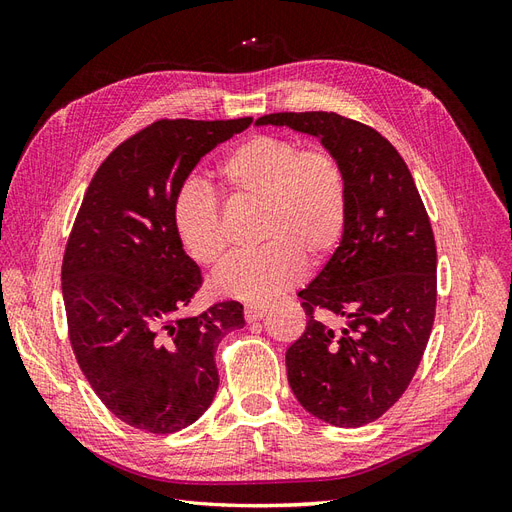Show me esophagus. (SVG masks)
Here are the masks:
<instances>
[{
    "label": "esophagus",
    "instance_id": "1",
    "mask_svg": "<svg viewBox=\"0 0 512 512\" xmlns=\"http://www.w3.org/2000/svg\"><path fill=\"white\" fill-rule=\"evenodd\" d=\"M267 312H269V305L267 303H247L245 309H243L247 322H256V320H260L262 316H265Z\"/></svg>",
    "mask_w": 512,
    "mask_h": 512
}]
</instances>
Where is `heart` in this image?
Here are the masks:
<instances>
[{
    "mask_svg": "<svg viewBox=\"0 0 512 512\" xmlns=\"http://www.w3.org/2000/svg\"><path fill=\"white\" fill-rule=\"evenodd\" d=\"M220 177L232 192L265 207L258 235L265 245L230 260L213 277L220 297L269 301L297 282L303 267L314 269L337 250L346 230L348 183L329 151H301L286 138L252 136L224 158ZM170 215L181 250L200 267H220L228 243L207 185L183 181Z\"/></svg>",
    "mask_w": 512,
    "mask_h": 512,
    "instance_id": "obj_1",
    "label": "heart"
}]
</instances>
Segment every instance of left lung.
Listing matches in <instances>:
<instances>
[{
	"label": "left lung",
	"mask_w": 512,
	"mask_h": 512,
	"mask_svg": "<svg viewBox=\"0 0 512 512\" xmlns=\"http://www.w3.org/2000/svg\"><path fill=\"white\" fill-rule=\"evenodd\" d=\"M256 126L314 136L342 164L346 230L299 297L303 335L286 350L299 404L324 423L361 427L404 395L436 316V241L423 200L397 149L337 113H273ZM342 317L333 330L316 319Z\"/></svg>",
	"instance_id": "obj_1"
}]
</instances>
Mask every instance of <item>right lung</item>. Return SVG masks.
Returning <instances> with one entry per match:
<instances>
[{
	"label": "right lung",
	"mask_w": 512,
	"mask_h": 512,
	"mask_svg": "<svg viewBox=\"0 0 512 512\" xmlns=\"http://www.w3.org/2000/svg\"><path fill=\"white\" fill-rule=\"evenodd\" d=\"M250 123H153L85 192L61 267L70 342L91 389L130 427L173 433L198 421L220 384L215 348L245 324L235 301L185 314L203 277L170 211L198 162Z\"/></svg>",
	"instance_id": "right-lung-1"
}]
</instances>
